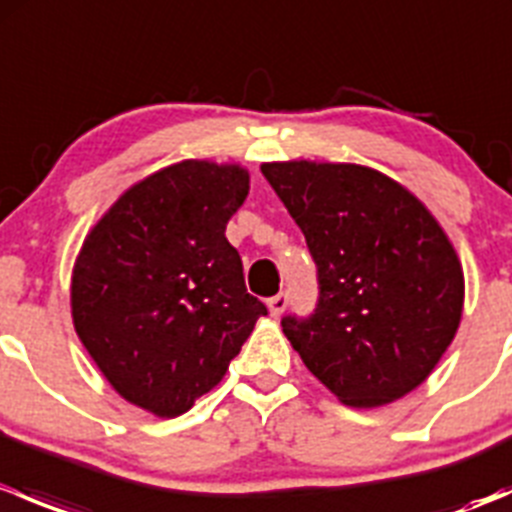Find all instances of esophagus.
<instances>
[{
  "mask_svg": "<svg viewBox=\"0 0 512 512\" xmlns=\"http://www.w3.org/2000/svg\"><path fill=\"white\" fill-rule=\"evenodd\" d=\"M287 304H289V294L287 292H280V294H275V297L267 299V307H270L272 317H280V314L287 309Z\"/></svg>",
  "mask_w": 512,
  "mask_h": 512,
  "instance_id": "esophagus-1",
  "label": "esophagus"
}]
</instances>
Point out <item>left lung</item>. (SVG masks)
Returning <instances> with one entry per match:
<instances>
[{
	"label": "left lung",
	"instance_id": "1",
	"mask_svg": "<svg viewBox=\"0 0 512 512\" xmlns=\"http://www.w3.org/2000/svg\"><path fill=\"white\" fill-rule=\"evenodd\" d=\"M262 175L317 265L312 314L282 317L304 366L349 406L409 394L461 322L463 272L446 232L379 170L292 160Z\"/></svg>",
	"mask_w": 512,
	"mask_h": 512
}]
</instances>
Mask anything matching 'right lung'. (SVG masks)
I'll return each instance as SVG.
<instances>
[{
	"label": "right lung",
	"instance_id": "add662e5",
	"mask_svg": "<svg viewBox=\"0 0 512 512\" xmlns=\"http://www.w3.org/2000/svg\"><path fill=\"white\" fill-rule=\"evenodd\" d=\"M247 190L240 165H168L126 190L81 247L76 334L113 389L151 414H185L267 314L225 237Z\"/></svg>",
	"mask_w": 512,
	"mask_h": 512
}]
</instances>
